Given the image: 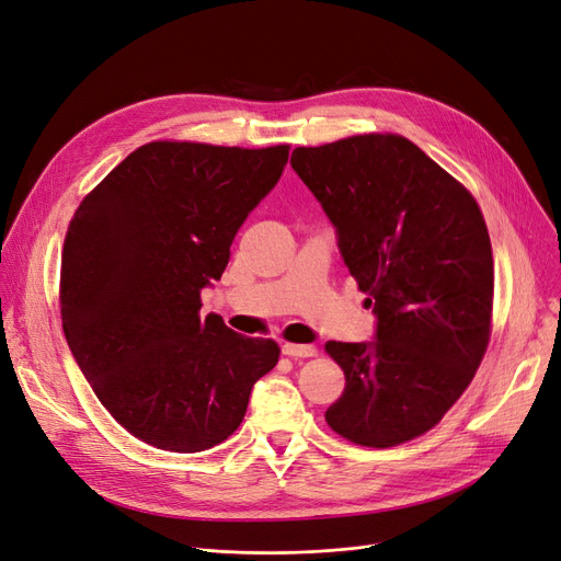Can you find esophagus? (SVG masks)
I'll use <instances>...</instances> for the list:
<instances>
[{"instance_id":"34e87169","label":"esophagus","mask_w":561,"mask_h":561,"mask_svg":"<svg viewBox=\"0 0 561 561\" xmlns=\"http://www.w3.org/2000/svg\"><path fill=\"white\" fill-rule=\"evenodd\" d=\"M282 351L291 358H312V356L319 354L314 344H291V342L282 344Z\"/></svg>"}]
</instances>
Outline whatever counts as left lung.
<instances>
[{
	"mask_svg": "<svg viewBox=\"0 0 561 561\" xmlns=\"http://www.w3.org/2000/svg\"><path fill=\"white\" fill-rule=\"evenodd\" d=\"M291 165L377 317L371 342L325 344L346 377L325 421L369 448L421 437L458 402L490 340L494 267L479 205L402 136L296 148Z\"/></svg>",
	"mask_w": 561,
	"mask_h": 561,
	"instance_id": "8db88e82",
	"label": "left lung"
}]
</instances>
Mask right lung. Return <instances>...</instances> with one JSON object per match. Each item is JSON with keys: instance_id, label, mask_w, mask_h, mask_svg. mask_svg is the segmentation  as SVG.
<instances>
[{"instance_id": "right-lung-1", "label": "right lung", "mask_w": 561, "mask_h": 561, "mask_svg": "<svg viewBox=\"0 0 561 561\" xmlns=\"http://www.w3.org/2000/svg\"><path fill=\"white\" fill-rule=\"evenodd\" d=\"M288 145L148 142L78 205L61 252V328L99 402L134 437L198 453L231 437L277 365L273 340L201 312Z\"/></svg>"}]
</instances>
